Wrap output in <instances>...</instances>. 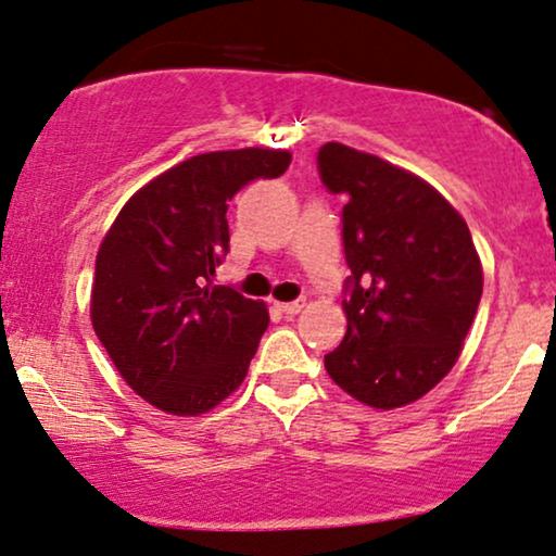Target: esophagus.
Listing matches in <instances>:
<instances>
[{"label": "esophagus", "mask_w": 556, "mask_h": 556, "mask_svg": "<svg viewBox=\"0 0 556 556\" xmlns=\"http://www.w3.org/2000/svg\"><path fill=\"white\" fill-rule=\"evenodd\" d=\"M279 313H285L287 317H294L298 313H302V307H305V300H294V302H277Z\"/></svg>", "instance_id": "34e87169"}]
</instances>
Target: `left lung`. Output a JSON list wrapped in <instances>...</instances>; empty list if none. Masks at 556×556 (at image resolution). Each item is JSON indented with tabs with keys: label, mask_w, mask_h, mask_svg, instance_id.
Here are the masks:
<instances>
[{
	"label": "left lung",
	"mask_w": 556,
	"mask_h": 556,
	"mask_svg": "<svg viewBox=\"0 0 556 556\" xmlns=\"http://www.w3.org/2000/svg\"><path fill=\"white\" fill-rule=\"evenodd\" d=\"M320 180L345 195L348 330L330 379L376 409L417 402L455 366L476 320L483 269L460 213L391 162L328 142Z\"/></svg>",
	"instance_id": "8db88e82"
}]
</instances>
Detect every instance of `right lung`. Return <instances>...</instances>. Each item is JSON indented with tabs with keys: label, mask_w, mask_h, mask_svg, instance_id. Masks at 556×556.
<instances>
[{
	"label": "right lung",
	"mask_w": 556,
	"mask_h": 556,
	"mask_svg": "<svg viewBox=\"0 0 556 556\" xmlns=\"http://www.w3.org/2000/svg\"><path fill=\"white\" fill-rule=\"evenodd\" d=\"M282 150L205 152L137 190L96 256L91 323L144 402L195 417L247 379L269 313L213 285L228 254V201L290 167Z\"/></svg>",
	"instance_id": "add662e5"
}]
</instances>
